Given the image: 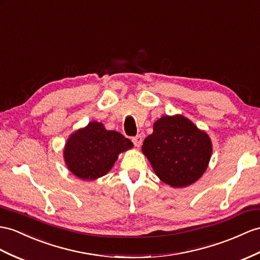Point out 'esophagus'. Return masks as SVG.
Wrapping results in <instances>:
<instances>
[{"instance_id":"obj_1","label":"esophagus","mask_w":260,"mask_h":260,"mask_svg":"<svg viewBox=\"0 0 260 260\" xmlns=\"http://www.w3.org/2000/svg\"><path fill=\"white\" fill-rule=\"evenodd\" d=\"M133 143H134V145L136 146V147H139V146L142 145V142H143V137L141 135H136L132 138Z\"/></svg>"}]
</instances>
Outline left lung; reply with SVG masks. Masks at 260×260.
I'll return each instance as SVG.
<instances>
[{
	"label": "left lung",
	"instance_id": "8db88e82",
	"mask_svg": "<svg viewBox=\"0 0 260 260\" xmlns=\"http://www.w3.org/2000/svg\"><path fill=\"white\" fill-rule=\"evenodd\" d=\"M142 150L161 181L181 188L204 174L212 144L188 118L162 116L154 124V132L144 141Z\"/></svg>",
	"mask_w": 260,
	"mask_h": 260
}]
</instances>
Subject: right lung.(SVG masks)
Segmentation results:
<instances>
[{"instance_id":"right-lung-1","label":"right lung","mask_w":260,"mask_h":260,"mask_svg":"<svg viewBox=\"0 0 260 260\" xmlns=\"http://www.w3.org/2000/svg\"><path fill=\"white\" fill-rule=\"evenodd\" d=\"M133 147L121 133L106 131L101 123L91 122L85 128L72 134L64 148V160L73 175L94 180L108 174L117 155Z\"/></svg>"}]
</instances>
